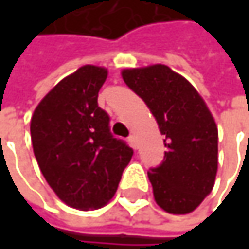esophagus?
Returning <instances> with one entry per match:
<instances>
[{"instance_id": "obj_1", "label": "esophagus", "mask_w": 249, "mask_h": 249, "mask_svg": "<svg viewBox=\"0 0 249 249\" xmlns=\"http://www.w3.org/2000/svg\"><path fill=\"white\" fill-rule=\"evenodd\" d=\"M128 142H129V145H131L132 148H137V142H135V135H134V134H131V135L128 137Z\"/></svg>"}]
</instances>
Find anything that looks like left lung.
Returning a JSON list of instances; mask_svg holds the SVG:
<instances>
[{
    "mask_svg": "<svg viewBox=\"0 0 249 249\" xmlns=\"http://www.w3.org/2000/svg\"><path fill=\"white\" fill-rule=\"evenodd\" d=\"M123 79L164 135V160L148 172L157 205L174 215L195 211L212 192L218 172V126L211 111L192 83L169 66L125 69Z\"/></svg>",
    "mask_w": 249,
    "mask_h": 249,
    "instance_id": "8db88e82",
    "label": "left lung"
}]
</instances>
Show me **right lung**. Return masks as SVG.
<instances>
[{
  "label": "right lung",
  "mask_w": 249,
  "mask_h": 249,
  "mask_svg": "<svg viewBox=\"0 0 249 249\" xmlns=\"http://www.w3.org/2000/svg\"><path fill=\"white\" fill-rule=\"evenodd\" d=\"M108 71L86 65L62 79L31 117L36 160L49 186L66 205L98 209L115 195L134 154L109 129V115L98 107Z\"/></svg>",
  "instance_id": "1"
}]
</instances>
